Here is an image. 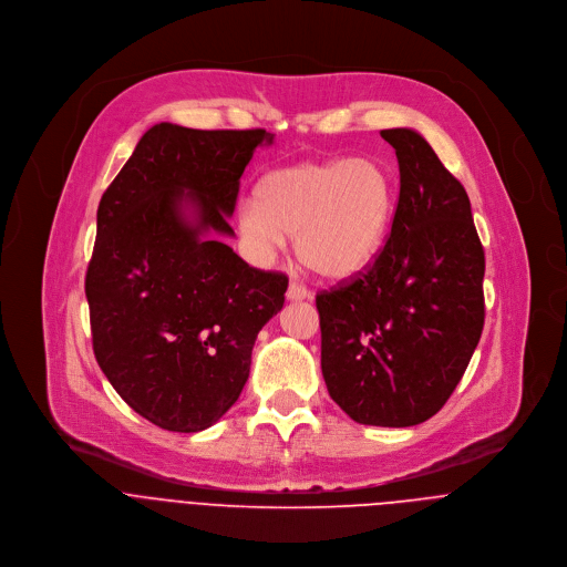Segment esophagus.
Returning a JSON list of instances; mask_svg holds the SVG:
<instances>
[{
    "label": "esophagus",
    "mask_w": 567,
    "mask_h": 567,
    "mask_svg": "<svg viewBox=\"0 0 567 567\" xmlns=\"http://www.w3.org/2000/svg\"><path fill=\"white\" fill-rule=\"evenodd\" d=\"M286 297H288V301H303V299H308L310 297V292L301 286V284H290L288 286V290H286Z\"/></svg>",
    "instance_id": "34e87169"
}]
</instances>
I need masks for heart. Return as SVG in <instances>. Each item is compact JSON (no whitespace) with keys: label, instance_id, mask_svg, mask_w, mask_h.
Returning a JSON list of instances; mask_svg holds the SVG:
<instances>
[{"label":"heart","instance_id":"b5f03b06","mask_svg":"<svg viewBox=\"0 0 567 567\" xmlns=\"http://www.w3.org/2000/svg\"><path fill=\"white\" fill-rule=\"evenodd\" d=\"M396 202L399 182L379 159L303 162L261 177L255 206L239 210V228L266 250L295 237L297 257L308 270L343 281L377 259Z\"/></svg>","mask_w":567,"mask_h":567}]
</instances>
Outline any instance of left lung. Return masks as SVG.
Instances as JSON below:
<instances>
[{
    "instance_id": "1",
    "label": "left lung",
    "mask_w": 567,
    "mask_h": 567,
    "mask_svg": "<svg viewBox=\"0 0 567 567\" xmlns=\"http://www.w3.org/2000/svg\"><path fill=\"white\" fill-rule=\"evenodd\" d=\"M381 137L399 162L390 237L354 281L317 295L321 372L357 423L410 427L461 381L483 330L485 257L465 188L412 128Z\"/></svg>"
}]
</instances>
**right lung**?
Masks as SVG:
<instances>
[{
    "instance_id": "obj_1",
    "label": "right lung",
    "mask_w": 567,
    "mask_h": 567,
    "mask_svg": "<svg viewBox=\"0 0 567 567\" xmlns=\"http://www.w3.org/2000/svg\"><path fill=\"white\" fill-rule=\"evenodd\" d=\"M257 131L155 124L106 188L86 272L95 359L151 423L199 432L239 399L259 330L284 308L286 275L250 268L235 237L239 179Z\"/></svg>"
}]
</instances>
